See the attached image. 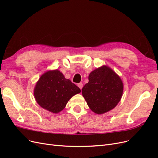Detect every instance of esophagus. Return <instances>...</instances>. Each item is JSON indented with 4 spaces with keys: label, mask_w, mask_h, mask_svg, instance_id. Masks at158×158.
<instances>
[{
    "label": "esophagus",
    "mask_w": 158,
    "mask_h": 158,
    "mask_svg": "<svg viewBox=\"0 0 158 158\" xmlns=\"http://www.w3.org/2000/svg\"><path fill=\"white\" fill-rule=\"evenodd\" d=\"M78 86L79 87V88H80V89H82V87H83V84H82V83H79V84H78Z\"/></svg>",
    "instance_id": "esophagus-1"
}]
</instances>
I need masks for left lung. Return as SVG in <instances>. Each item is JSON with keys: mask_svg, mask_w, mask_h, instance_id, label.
I'll list each match as a JSON object with an SVG mask.
<instances>
[{"mask_svg": "<svg viewBox=\"0 0 158 158\" xmlns=\"http://www.w3.org/2000/svg\"><path fill=\"white\" fill-rule=\"evenodd\" d=\"M88 80L82 93L93 112L103 114L117 106L122 98L123 83L111 69L102 66L92 71Z\"/></svg>", "mask_w": 158, "mask_h": 158, "instance_id": "obj_1", "label": "left lung"}]
</instances>
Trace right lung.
<instances>
[{
  "label": "right lung",
  "mask_w": 158,
  "mask_h": 158,
  "mask_svg": "<svg viewBox=\"0 0 158 158\" xmlns=\"http://www.w3.org/2000/svg\"><path fill=\"white\" fill-rule=\"evenodd\" d=\"M80 89L59 70L47 71L41 76L34 88L37 103L44 109L58 113L65 107L69 99L80 93Z\"/></svg>",
  "instance_id": "add662e5"
}]
</instances>
